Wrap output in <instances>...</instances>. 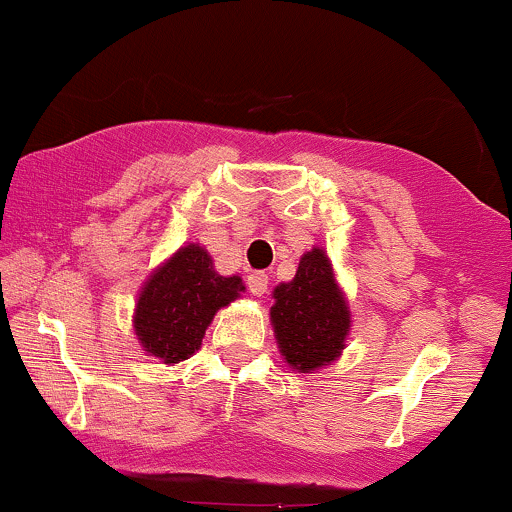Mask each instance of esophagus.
<instances>
[{
	"mask_svg": "<svg viewBox=\"0 0 512 512\" xmlns=\"http://www.w3.org/2000/svg\"><path fill=\"white\" fill-rule=\"evenodd\" d=\"M267 286H269V276L264 272H252L248 276V291L252 295H257V298L267 293Z\"/></svg>",
	"mask_w": 512,
	"mask_h": 512,
	"instance_id": "obj_1",
	"label": "esophagus"
}]
</instances>
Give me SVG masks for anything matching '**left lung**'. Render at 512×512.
Returning a JSON list of instances; mask_svg holds the SVG:
<instances>
[{
  "label": "left lung",
  "mask_w": 512,
  "mask_h": 512,
  "mask_svg": "<svg viewBox=\"0 0 512 512\" xmlns=\"http://www.w3.org/2000/svg\"><path fill=\"white\" fill-rule=\"evenodd\" d=\"M274 300V334L288 365L310 372L341 355L350 315L322 250L303 255L295 279L274 288Z\"/></svg>",
  "instance_id": "1"
}]
</instances>
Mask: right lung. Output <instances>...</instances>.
Here are the masks:
<instances>
[{
  "label": "right lung",
  "mask_w": 512,
  "mask_h": 512,
  "mask_svg": "<svg viewBox=\"0 0 512 512\" xmlns=\"http://www.w3.org/2000/svg\"><path fill=\"white\" fill-rule=\"evenodd\" d=\"M245 291L240 276H219L200 245H186L150 276L135 307V334L166 365L188 360L202 346L219 307Z\"/></svg>",
  "instance_id": "obj_1"
}]
</instances>
